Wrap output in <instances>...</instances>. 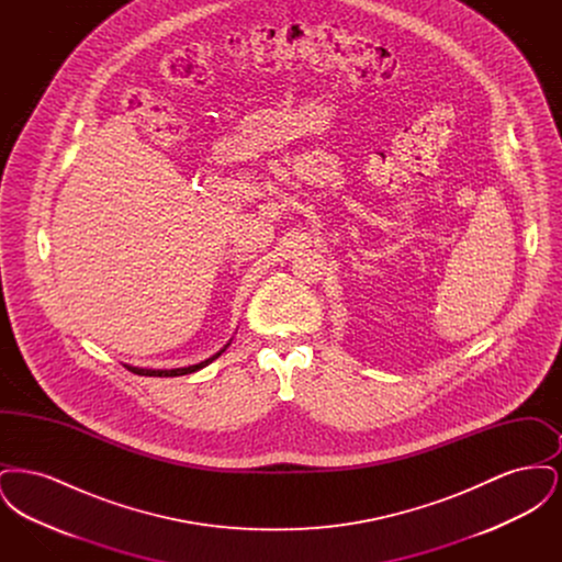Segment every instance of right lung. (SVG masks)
I'll use <instances>...</instances> for the list:
<instances>
[{
	"instance_id": "1",
	"label": "right lung",
	"mask_w": 562,
	"mask_h": 562,
	"mask_svg": "<svg viewBox=\"0 0 562 562\" xmlns=\"http://www.w3.org/2000/svg\"><path fill=\"white\" fill-rule=\"evenodd\" d=\"M229 346V344H227ZM225 346V348H227ZM225 348L221 349L218 353H214L213 358H209V360H204V362H200V364H193V367H186V369H172V371H151V369H136V367H128V371H133L136 374H145V376H179V374H189L195 373V371H200V369H204L206 364H211L214 358H218Z\"/></svg>"
}]
</instances>
